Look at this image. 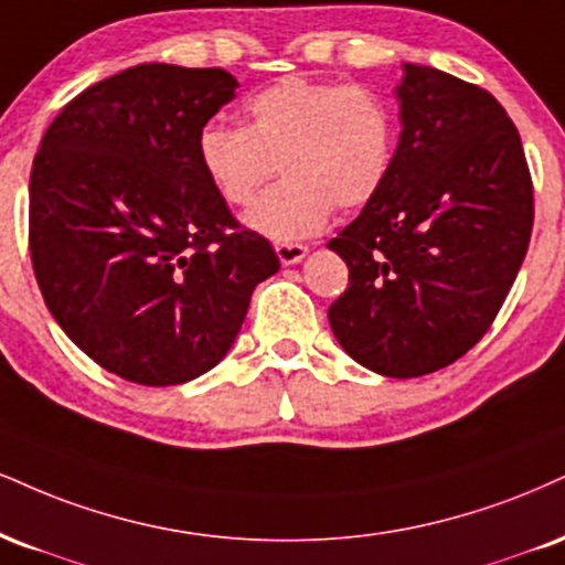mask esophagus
<instances>
[{"instance_id": "obj_1", "label": "esophagus", "mask_w": 565, "mask_h": 565, "mask_svg": "<svg viewBox=\"0 0 565 565\" xmlns=\"http://www.w3.org/2000/svg\"><path fill=\"white\" fill-rule=\"evenodd\" d=\"M276 255L281 265H297L308 255V247L305 244H276Z\"/></svg>"}]
</instances>
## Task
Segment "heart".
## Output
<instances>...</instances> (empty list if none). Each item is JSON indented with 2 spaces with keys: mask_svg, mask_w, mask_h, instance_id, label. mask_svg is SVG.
<instances>
[{
  "mask_svg": "<svg viewBox=\"0 0 565 565\" xmlns=\"http://www.w3.org/2000/svg\"><path fill=\"white\" fill-rule=\"evenodd\" d=\"M397 113L376 88L305 76L247 99V126L207 124L196 162L223 202L244 207L278 171L284 181L249 210L247 226L278 244L318 234L331 210L379 196L397 152Z\"/></svg>",
  "mask_w": 565,
  "mask_h": 565,
  "instance_id": "b5f03b06",
  "label": "heart"
}]
</instances>
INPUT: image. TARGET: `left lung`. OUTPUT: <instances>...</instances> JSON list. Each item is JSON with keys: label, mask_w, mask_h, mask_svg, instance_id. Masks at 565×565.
Listing matches in <instances>:
<instances>
[{"label": "left lung", "mask_w": 565, "mask_h": 565, "mask_svg": "<svg viewBox=\"0 0 565 565\" xmlns=\"http://www.w3.org/2000/svg\"><path fill=\"white\" fill-rule=\"evenodd\" d=\"M394 94L403 131L390 179L329 242L350 268L329 323L360 365L416 379L487 334L526 257L534 196L492 94L413 63Z\"/></svg>", "instance_id": "8db88e82"}]
</instances>
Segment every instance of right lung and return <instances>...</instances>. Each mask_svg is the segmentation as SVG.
Wrapping results in <instances>:
<instances>
[{"label":"right lung","instance_id":"add662e5","mask_svg":"<svg viewBox=\"0 0 565 565\" xmlns=\"http://www.w3.org/2000/svg\"><path fill=\"white\" fill-rule=\"evenodd\" d=\"M236 86L221 67L134 65L67 102L33 158L29 239L46 308L126 382L207 373L278 270L196 162V134Z\"/></svg>","mask_w":565,"mask_h":565}]
</instances>
